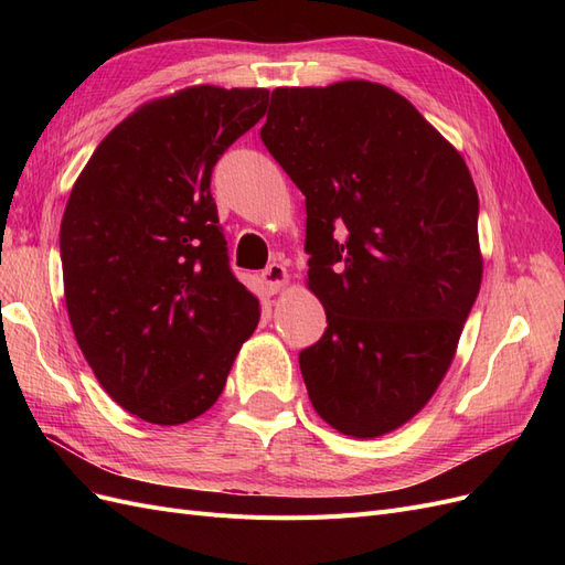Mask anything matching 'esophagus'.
<instances>
[{"label": "esophagus", "instance_id": "34e87169", "mask_svg": "<svg viewBox=\"0 0 565 565\" xmlns=\"http://www.w3.org/2000/svg\"><path fill=\"white\" fill-rule=\"evenodd\" d=\"M287 268L282 266V264H278V262H273V264H268L264 270H262V280H264V285H266V289L270 295H276V292H280L282 289V285L287 282Z\"/></svg>", "mask_w": 565, "mask_h": 565}]
</instances>
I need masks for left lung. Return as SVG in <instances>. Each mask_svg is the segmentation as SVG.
<instances>
[{"label": "left lung", "mask_w": 565, "mask_h": 565, "mask_svg": "<svg viewBox=\"0 0 565 565\" xmlns=\"http://www.w3.org/2000/svg\"><path fill=\"white\" fill-rule=\"evenodd\" d=\"M262 141L306 195L328 316L299 353L309 398L332 429L384 436L436 393L481 289L473 179L407 98L365 79L276 89Z\"/></svg>", "instance_id": "8db88e82"}]
</instances>
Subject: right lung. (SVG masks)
<instances>
[{"label": "right lung", "instance_id": "1", "mask_svg": "<svg viewBox=\"0 0 565 565\" xmlns=\"http://www.w3.org/2000/svg\"><path fill=\"white\" fill-rule=\"evenodd\" d=\"M266 89L188 87L134 110L77 177L61 221L65 306L98 384L150 424L216 403L259 299L233 276L210 191Z\"/></svg>", "mask_w": 565, "mask_h": 565}]
</instances>
